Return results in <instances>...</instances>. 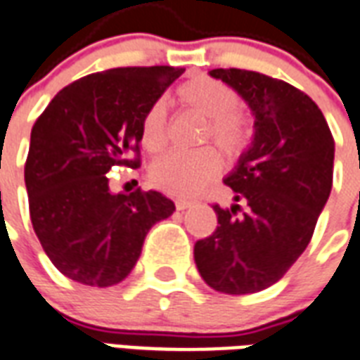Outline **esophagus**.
<instances>
[{
  "label": "esophagus",
  "mask_w": 360,
  "mask_h": 360,
  "mask_svg": "<svg viewBox=\"0 0 360 360\" xmlns=\"http://www.w3.org/2000/svg\"><path fill=\"white\" fill-rule=\"evenodd\" d=\"M193 205V201L190 199H176V209L178 211H184V209H188V207Z\"/></svg>",
  "instance_id": "34e87169"
}]
</instances>
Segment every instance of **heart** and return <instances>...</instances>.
Instances as JSON below:
<instances>
[{"label": "heart", "mask_w": 360, "mask_h": 360, "mask_svg": "<svg viewBox=\"0 0 360 360\" xmlns=\"http://www.w3.org/2000/svg\"><path fill=\"white\" fill-rule=\"evenodd\" d=\"M176 101L184 109L207 119L201 141L212 140L230 159H238L248 151L253 140V128L248 117L238 111L240 99L228 84L211 76H195L178 88ZM167 138L165 105L153 103L141 117V146L149 153L157 155L167 146ZM220 169L222 157L214 148H201L191 153L172 151L155 162L151 180L159 190L170 195H193L211 182Z\"/></svg>", "instance_id": "1"}]
</instances>
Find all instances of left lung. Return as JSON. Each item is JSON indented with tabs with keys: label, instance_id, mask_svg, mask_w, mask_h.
<instances>
[{
	"label": "left lung",
	"instance_id": "8db88e82",
	"mask_svg": "<svg viewBox=\"0 0 360 360\" xmlns=\"http://www.w3.org/2000/svg\"><path fill=\"white\" fill-rule=\"evenodd\" d=\"M255 115V136L224 184L245 203L212 205L219 226L193 259L212 290L245 295L276 284L305 251L334 180V138L305 91L255 70L214 69Z\"/></svg>",
	"mask_w": 360,
	"mask_h": 360
}]
</instances>
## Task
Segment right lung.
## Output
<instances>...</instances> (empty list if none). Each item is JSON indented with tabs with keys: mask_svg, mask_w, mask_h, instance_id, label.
I'll return each instance as SVG.
<instances>
[{
	"mask_svg": "<svg viewBox=\"0 0 360 360\" xmlns=\"http://www.w3.org/2000/svg\"><path fill=\"white\" fill-rule=\"evenodd\" d=\"M174 67H120L63 88L34 122L25 184L34 232L55 269L109 288L138 263L155 222L174 203L159 191L111 193L112 167H140L143 112L182 75Z\"/></svg>",
	"mask_w": 360,
	"mask_h": 360,
	"instance_id": "obj_1",
	"label": "right lung"
}]
</instances>
